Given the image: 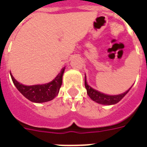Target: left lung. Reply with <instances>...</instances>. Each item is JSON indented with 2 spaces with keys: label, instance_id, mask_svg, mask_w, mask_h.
<instances>
[{
  "label": "left lung",
  "instance_id": "left-lung-1",
  "mask_svg": "<svg viewBox=\"0 0 147 147\" xmlns=\"http://www.w3.org/2000/svg\"><path fill=\"white\" fill-rule=\"evenodd\" d=\"M85 86L87 91V94L89 95L90 98L92 99L93 101H95L96 103H99L100 104H104V105H111V104H115L118 103L119 101L123 98L124 96L127 94V93L129 92V90H127L126 92L124 93L119 94V95H115V96H110V95H106L104 93H100L98 91H96V90L91 88L87 84V82L86 81V77H85Z\"/></svg>",
  "mask_w": 147,
  "mask_h": 147
}]
</instances>
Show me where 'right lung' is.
Listing matches in <instances>:
<instances>
[{"instance_id":"right-lung-1","label":"right lung","mask_w":147,"mask_h":147,"mask_svg":"<svg viewBox=\"0 0 147 147\" xmlns=\"http://www.w3.org/2000/svg\"><path fill=\"white\" fill-rule=\"evenodd\" d=\"M65 68L61 71L52 82L43 85L24 86L17 82L11 74L13 83L22 95L32 102L43 103L53 100L57 95L62 84V76Z\"/></svg>"}]
</instances>
